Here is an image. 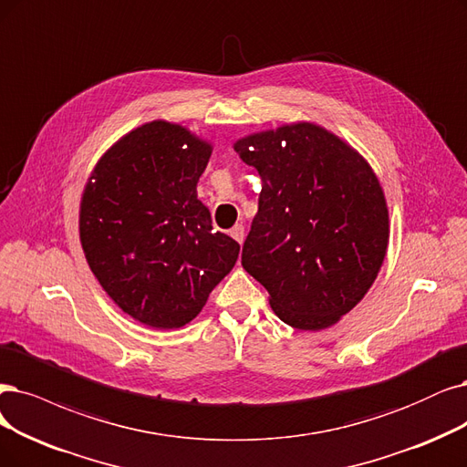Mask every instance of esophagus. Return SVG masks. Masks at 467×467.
Listing matches in <instances>:
<instances>
[{"instance_id": "34e87169", "label": "esophagus", "mask_w": 467, "mask_h": 467, "mask_svg": "<svg viewBox=\"0 0 467 467\" xmlns=\"http://www.w3.org/2000/svg\"><path fill=\"white\" fill-rule=\"evenodd\" d=\"M231 236L236 240L238 244L244 243V227L243 224H234V227L231 229Z\"/></svg>"}]
</instances>
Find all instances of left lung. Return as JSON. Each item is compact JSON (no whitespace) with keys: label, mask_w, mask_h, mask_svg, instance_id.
Segmentation results:
<instances>
[{"label":"left lung","mask_w":467,"mask_h":467,"mask_svg":"<svg viewBox=\"0 0 467 467\" xmlns=\"http://www.w3.org/2000/svg\"><path fill=\"white\" fill-rule=\"evenodd\" d=\"M234 150L262 177L243 267L281 321L331 327L366 296L387 254L389 210L375 172L312 123L246 136Z\"/></svg>","instance_id":"8db88e82"}]
</instances>
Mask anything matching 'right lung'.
<instances>
[{"instance_id":"right-lung-1","label":"right lung","mask_w":467,"mask_h":467,"mask_svg":"<svg viewBox=\"0 0 467 467\" xmlns=\"http://www.w3.org/2000/svg\"><path fill=\"white\" fill-rule=\"evenodd\" d=\"M212 146L165 120L108 150L84 188L80 243L96 279L125 314L155 329L192 321L240 252L217 233L196 184Z\"/></svg>"}]
</instances>
